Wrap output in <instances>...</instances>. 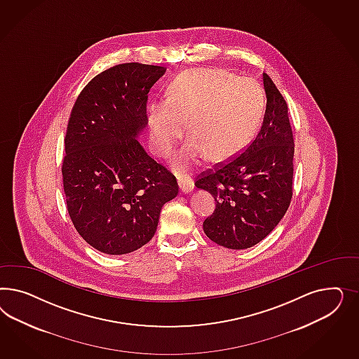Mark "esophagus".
<instances>
[{"instance_id":"1","label":"esophagus","mask_w":359,"mask_h":359,"mask_svg":"<svg viewBox=\"0 0 359 359\" xmlns=\"http://www.w3.org/2000/svg\"><path fill=\"white\" fill-rule=\"evenodd\" d=\"M177 182H179V187L182 189V192H191L194 189V180L187 176V175H179L177 176Z\"/></svg>"}]
</instances>
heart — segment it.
Masks as SVG:
<instances>
[{"instance_id":"heart-1","label":"heart","mask_w":359,"mask_h":359,"mask_svg":"<svg viewBox=\"0 0 359 359\" xmlns=\"http://www.w3.org/2000/svg\"><path fill=\"white\" fill-rule=\"evenodd\" d=\"M263 97L249 77H236L219 68L187 71L170 84L165 101L147 108L149 134L155 150L168 155L184 131L176 165L188 170L209 154L219 159L249 140L261 120Z\"/></svg>"}]
</instances>
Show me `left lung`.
Listing matches in <instances>:
<instances>
[{"instance_id":"8db88e82","label":"left lung","mask_w":359,"mask_h":359,"mask_svg":"<svg viewBox=\"0 0 359 359\" xmlns=\"http://www.w3.org/2000/svg\"><path fill=\"white\" fill-rule=\"evenodd\" d=\"M263 88L266 110L255 138L195 183L216 201L215 212L203 224L208 238L234 250L266 238L292 198L294 142L288 107L267 74Z\"/></svg>"}]
</instances>
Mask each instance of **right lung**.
<instances>
[{
  "mask_svg": "<svg viewBox=\"0 0 359 359\" xmlns=\"http://www.w3.org/2000/svg\"><path fill=\"white\" fill-rule=\"evenodd\" d=\"M165 67L125 63L80 92L67 125L62 174L67 210L96 250L122 255L154 237L162 207L179 194L172 172L137 140L146 104Z\"/></svg>",
  "mask_w": 359,
  "mask_h": 359,
  "instance_id": "1",
  "label": "right lung"
}]
</instances>
